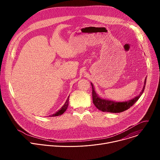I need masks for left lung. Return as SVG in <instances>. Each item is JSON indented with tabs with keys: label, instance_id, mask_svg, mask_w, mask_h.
Returning a JSON list of instances; mask_svg holds the SVG:
<instances>
[{
	"label": "left lung",
	"instance_id": "obj_1",
	"mask_svg": "<svg viewBox=\"0 0 160 160\" xmlns=\"http://www.w3.org/2000/svg\"><path fill=\"white\" fill-rule=\"evenodd\" d=\"M146 79L147 78H146L145 80H144V87L141 90V92H140V94L138 96H137L136 97H135L134 98H133L130 100L125 101L123 102H117V101H115L112 100L102 98L97 94L93 83L92 82H90L91 85H92V88L93 103L98 109H99L100 111H103V112H115V113L123 112V111L129 109L140 98V97L142 94L144 90V88H145Z\"/></svg>",
	"mask_w": 160,
	"mask_h": 160
}]
</instances>
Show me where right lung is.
Here are the masks:
<instances>
[{"mask_svg": "<svg viewBox=\"0 0 160 160\" xmlns=\"http://www.w3.org/2000/svg\"><path fill=\"white\" fill-rule=\"evenodd\" d=\"M69 98H70V96H68L66 101L65 102L64 104L61 107V108L60 109H59L57 112H56L55 113H54L53 115H51L49 117H58V116H59V115H62V114L65 112V111L68 108V102H69Z\"/></svg>", "mask_w": 160, "mask_h": 160, "instance_id": "right-lung-1", "label": "right lung"}]
</instances>
